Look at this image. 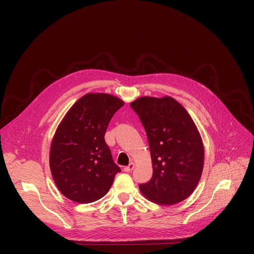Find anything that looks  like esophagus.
Wrapping results in <instances>:
<instances>
[{
  "mask_svg": "<svg viewBox=\"0 0 254 254\" xmlns=\"http://www.w3.org/2000/svg\"><path fill=\"white\" fill-rule=\"evenodd\" d=\"M134 168H135V164L134 163H129V165L125 167L124 170H125V172H130Z\"/></svg>",
  "mask_w": 254,
  "mask_h": 254,
  "instance_id": "34e87169",
  "label": "esophagus"
}]
</instances>
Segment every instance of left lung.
<instances>
[{"label":"left lung","instance_id":"8db88e82","mask_svg":"<svg viewBox=\"0 0 254 254\" xmlns=\"http://www.w3.org/2000/svg\"><path fill=\"white\" fill-rule=\"evenodd\" d=\"M130 107L147 134L153 169L140 191L159 205L184 201L194 191L204 167V144L192 118L169 96L141 97Z\"/></svg>","mask_w":254,"mask_h":254}]
</instances>
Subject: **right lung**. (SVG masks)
<instances>
[{"label":"right lung","mask_w":254,"mask_h":254,"mask_svg":"<svg viewBox=\"0 0 254 254\" xmlns=\"http://www.w3.org/2000/svg\"><path fill=\"white\" fill-rule=\"evenodd\" d=\"M119 98L89 92L65 113L52 138L49 166L59 190L79 204L98 201L109 191L120 168L114 164L105 132Z\"/></svg>","instance_id":"add662e5"}]
</instances>
